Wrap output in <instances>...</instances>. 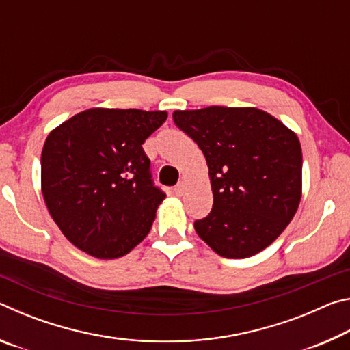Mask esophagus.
I'll list each match as a JSON object with an SVG mask.
<instances>
[{
	"instance_id": "obj_1",
	"label": "esophagus",
	"mask_w": 350,
	"mask_h": 350,
	"mask_svg": "<svg viewBox=\"0 0 350 350\" xmlns=\"http://www.w3.org/2000/svg\"><path fill=\"white\" fill-rule=\"evenodd\" d=\"M174 193L177 194V196H183V193H185V182L180 180L179 183H177L174 188Z\"/></svg>"
}]
</instances>
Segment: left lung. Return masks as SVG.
<instances>
[{
	"label": "left lung",
	"mask_w": 350,
	"mask_h": 350,
	"mask_svg": "<svg viewBox=\"0 0 350 350\" xmlns=\"http://www.w3.org/2000/svg\"><path fill=\"white\" fill-rule=\"evenodd\" d=\"M173 118L208 165L213 208L194 222L199 238L224 258L262 252L299 206L303 152L298 135L252 106L174 111Z\"/></svg>",
	"instance_id": "obj_1"
}]
</instances>
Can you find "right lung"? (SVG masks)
<instances>
[{
	"instance_id": "1",
	"label": "right lung",
	"mask_w": 350,
	"mask_h": 350,
	"mask_svg": "<svg viewBox=\"0 0 350 350\" xmlns=\"http://www.w3.org/2000/svg\"><path fill=\"white\" fill-rule=\"evenodd\" d=\"M167 117V111L91 108L49 133L41 193L70 244L116 259L146 238L165 194L152 185L142 145Z\"/></svg>"
}]
</instances>
